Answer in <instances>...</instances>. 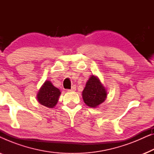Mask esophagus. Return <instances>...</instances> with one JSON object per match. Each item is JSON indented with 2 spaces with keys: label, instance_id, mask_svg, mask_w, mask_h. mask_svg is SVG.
I'll return each mask as SVG.
<instances>
[{
  "label": "esophagus",
  "instance_id": "obj_1",
  "mask_svg": "<svg viewBox=\"0 0 154 154\" xmlns=\"http://www.w3.org/2000/svg\"><path fill=\"white\" fill-rule=\"evenodd\" d=\"M75 90H76V86H75V85H73L72 86V88H71V90H69V91H71V92H73V91H75Z\"/></svg>",
  "mask_w": 154,
  "mask_h": 154
}]
</instances>
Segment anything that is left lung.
<instances>
[{
    "mask_svg": "<svg viewBox=\"0 0 154 154\" xmlns=\"http://www.w3.org/2000/svg\"><path fill=\"white\" fill-rule=\"evenodd\" d=\"M85 104L91 108H97L106 100L107 91L97 75H91L82 92Z\"/></svg>",
    "mask_w": 154,
    "mask_h": 154,
    "instance_id": "1",
    "label": "left lung"
}]
</instances>
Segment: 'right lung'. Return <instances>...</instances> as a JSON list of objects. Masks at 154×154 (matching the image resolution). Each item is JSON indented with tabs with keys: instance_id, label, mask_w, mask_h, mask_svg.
<instances>
[{
	"instance_id": "add662e5",
	"label": "right lung",
	"mask_w": 154,
	"mask_h": 154,
	"mask_svg": "<svg viewBox=\"0 0 154 154\" xmlns=\"http://www.w3.org/2000/svg\"><path fill=\"white\" fill-rule=\"evenodd\" d=\"M60 94V90L54 87L51 81H45L37 94L38 102L48 108H54L57 104Z\"/></svg>"
}]
</instances>
